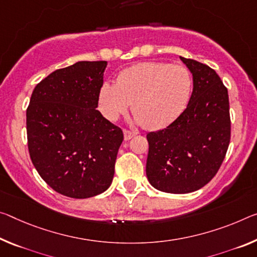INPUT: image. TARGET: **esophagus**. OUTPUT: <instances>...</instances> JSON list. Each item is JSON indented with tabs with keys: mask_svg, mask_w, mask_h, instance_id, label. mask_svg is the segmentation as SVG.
<instances>
[{
	"mask_svg": "<svg viewBox=\"0 0 257 257\" xmlns=\"http://www.w3.org/2000/svg\"><path fill=\"white\" fill-rule=\"evenodd\" d=\"M136 135V133H134V132H129V130H123V138H124V141H129V140H132V138Z\"/></svg>",
	"mask_w": 257,
	"mask_h": 257,
	"instance_id": "1",
	"label": "esophagus"
}]
</instances>
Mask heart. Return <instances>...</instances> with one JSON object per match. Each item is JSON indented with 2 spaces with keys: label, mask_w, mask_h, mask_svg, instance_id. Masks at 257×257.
Wrapping results in <instances>:
<instances>
[{
  "label": "heart",
  "mask_w": 257,
  "mask_h": 257,
  "mask_svg": "<svg viewBox=\"0 0 257 257\" xmlns=\"http://www.w3.org/2000/svg\"><path fill=\"white\" fill-rule=\"evenodd\" d=\"M192 93V77L185 67L161 62L134 65L120 73L116 83H103L98 107L109 121L132 109L134 122L158 130L178 119Z\"/></svg>",
  "instance_id": "b5f03b06"
}]
</instances>
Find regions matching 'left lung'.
Returning a JSON list of instances; mask_svg holds the SVG:
<instances>
[{
  "label": "left lung",
  "mask_w": 257,
  "mask_h": 257,
  "mask_svg": "<svg viewBox=\"0 0 257 257\" xmlns=\"http://www.w3.org/2000/svg\"><path fill=\"white\" fill-rule=\"evenodd\" d=\"M180 58L193 79L189 104L172 124L146 136L150 184L175 194L193 192L211 181L231 136L229 95L217 73L197 60Z\"/></svg>",
  "instance_id": "left-lung-1"
}]
</instances>
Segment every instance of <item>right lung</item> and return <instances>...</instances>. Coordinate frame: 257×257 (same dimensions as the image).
<instances>
[{"label":"right lung","mask_w":257,"mask_h":257,"mask_svg":"<svg viewBox=\"0 0 257 257\" xmlns=\"http://www.w3.org/2000/svg\"><path fill=\"white\" fill-rule=\"evenodd\" d=\"M107 62H77L36 85L26 111L28 151L42 180L85 199L113 181L122 130L101 115L98 96Z\"/></svg>","instance_id":"1"}]
</instances>
